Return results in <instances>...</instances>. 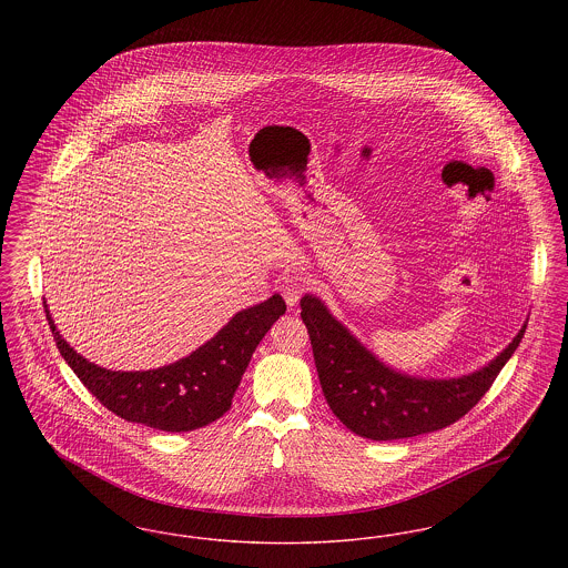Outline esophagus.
I'll list each match as a JSON object with an SVG mask.
<instances>
[{
    "mask_svg": "<svg viewBox=\"0 0 568 568\" xmlns=\"http://www.w3.org/2000/svg\"><path fill=\"white\" fill-rule=\"evenodd\" d=\"M306 290H308V283H306L304 276L292 274V276H285V278L281 281V294L285 297L287 306H296L297 302H300V297L304 296Z\"/></svg>",
    "mask_w": 568,
    "mask_h": 568,
    "instance_id": "1",
    "label": "esophagus"
}]
</instances>
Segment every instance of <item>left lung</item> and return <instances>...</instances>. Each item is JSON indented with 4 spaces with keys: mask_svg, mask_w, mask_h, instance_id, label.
I'll return each instance as SVG.
<instances>
[{
    "mask_svg": "<svg viewBox=\"0 0 568 568\" xmlns=\"http://www.w3.org/2000/svg\"><path fill=\"white\" fill-rule=\"evenodd\" d=\"M315 366L332 413L357 436L396 440L452 426L477 405L519 347L526 324L487 366L458 378H419L385 366L320 297L300 300Z\"/></svg>",
    "mask_w": 568,
    "mask_h": 568,
    "instance_id": "1",
    "label": "left lung"
}]
</instances>
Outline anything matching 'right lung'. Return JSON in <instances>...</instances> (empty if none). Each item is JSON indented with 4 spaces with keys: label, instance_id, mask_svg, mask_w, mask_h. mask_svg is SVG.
<instances>
[{
    "label": "right lung",
    "instance_id": "right-lung-1",
    "mask_svg": "<svg viewBox=\"0 0 568 568\" xmlns=\"http://www.w3.org/2000/svg\"><path fill=\"white\" fill-rule=\"evenodd\" d=\"M285 308V300L274 294L236 313L187 357L155 371L123 373L106 371L74 352L61 338L44 302L57 349L82 385L121 419L163 433L197 430L230 410L251 355Z\"/></svg>",
    "mask_w": 568,
    "mask_h": 568
}]
</instances>
